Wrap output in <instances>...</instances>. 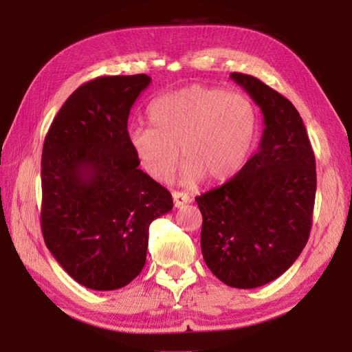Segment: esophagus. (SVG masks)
Wrapping results in <instances>:
<instances>
[{
    "label": "esophagus",
    "mask_w": 352,
    "mask_h": 352,
    "mask_svg": "<svg viewBox=\"0 0 352 352\" xmlns=\"http://www.w3.org/2000/svg\"><path fill=\"white\" fill-rule=\"evenodd\" d=\"M172 197H174L175 208H182L183 205H186L190 201L189 195L186 192H180V190H174V192H172Z\"/></svg>",
    "instance_id": "obj_1"
}]
</instances>
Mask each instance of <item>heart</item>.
<instances>
[{"label":"heart","instance_id":"obj_1","mask_svg":"<svg viewBox=\"0 0 352 352\" xmlns=\"http://www.w3.org/2000/svg\"><path fill=\"white\" fill-rule=\"evenodd\" d=\"M151 126L129 132V144L140 168L157 182H168L180 153L182 183L194 184L206 177L226 182L252 155L259 133L253 100L242 93L190 85L166 93L148 107Z\"/></svg>","mask_w":352,"mask_h":352}]
</instances>
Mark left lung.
I'll return each mask as SVG.
<instances>
[{"label": "left lung", "instance_id": "1", "mask_svg": "<svg viewBox=\"0 0 352 352\" xmlns=\"http://www.w3.org/2000/svg\"><path fill=\"white\" fill-rule=\"evenodd\" d=\"M264 115L259 148L220 188L195 199L200 247L223 284L254 289L275 281L306 247L317 190L315 155L300 113L253 76L231 73Z\"/></svg>", "mask_w": 352, "mask_h": 352}]
</instances>
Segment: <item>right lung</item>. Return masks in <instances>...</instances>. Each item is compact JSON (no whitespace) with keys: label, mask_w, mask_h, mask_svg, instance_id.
<instances>
[{"label":"right lung","mask_w":352,"mask_h":352,"mask_svg":"<svg viewBox=\"0 0 352 352\" xmlns=\"http://www.w3.org/2000/svg\"><path fill=\"white\" fill-rule=\"evenodd\" d=\"M147 74L98 77L71 94L41 153V233L68 275L93 290H116L146 264L148 225L174 206L138 169L129 144L130 109Z\"/></svg>","instance_id":"right-lung-1"}]
</instances>
